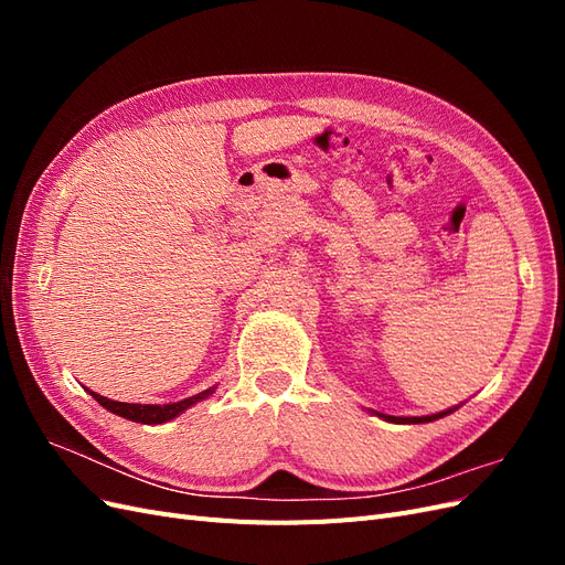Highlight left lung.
<instances>
[{
    "label": "left lung",
    "mask_w": 565,
    "mask_h": 565,
    "mask_svg": "<svg viewBox=\"0 0 565 565\" xmlns=\"http://www.w3.org/2000/svg\"><path fill=\"white\" fill-rule=\"evenodd\" d=\"M457 407H459V405L443 409V413H436V415H426V417H393V415H382V413H374V415L382 417L384 422H393V424H426V422H436V419H440V417H446V415L455 413Z\"/></svg>",
    "instance_id": "1"
}]
</instances>
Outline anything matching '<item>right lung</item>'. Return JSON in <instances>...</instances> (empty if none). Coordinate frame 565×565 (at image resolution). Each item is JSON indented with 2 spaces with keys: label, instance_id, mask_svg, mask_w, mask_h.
Segmentation results:
<instances>
[{
  "label": "right lung",
  "instance_id": "right-lung-1",
  "mask_svg": "<svg viewBox=\"0 0 565 565\" xmlns=\"http://www.w3.org/2000/svg\"><path fill=\"white\" fill-rule=\"evenodd\" d=\"M216 391V386H210L207 391L198 393V396H191V398H183V401H177V403H164V405H143V403H119V401H110L106 396H98L96 391L87 388V393H92V398L98 401L100 405H104L108 413L113 415H119L125 417L129 422H141V424H164L169 419L179 417L181 413H185L188 407H193L195 403L210 398L212 393Z\"/></svg>",
  "mask_w": 565,
  "mask_h": 565
}]
</instances>
